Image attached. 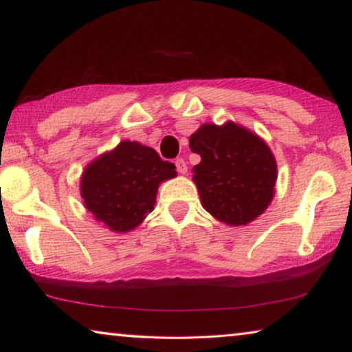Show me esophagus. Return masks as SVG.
Here are the masks:
<instances>
[{"instance_id":"esophagus-1","label":"esophagus","mask_w":352,"mask_h":352,"mask_svg":"<svg viewBox=\"0 0 352 352\" xmlns=\"http://www.w3.org/2000/svg\"><path fill=\"white\" fill-rule=\"evenodd\" d=\"M175 168H177L178 174H186V172H188L186 162H184L183 158H177V160H175Z\"/></svg>"}]
</instances>
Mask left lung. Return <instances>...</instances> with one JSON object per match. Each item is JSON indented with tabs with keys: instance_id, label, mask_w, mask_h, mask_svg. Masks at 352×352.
Listing matches in <instances>:
<instances>
[{
	"instance_id": "1",
	"label": "left lung",
	"mask_w": 352,
	"mask_h": 352,
	"mask_svg": "<svg viewBox=\"0 0 352 352\" xmlns=\"http://www.w3.org/2000/svg\"><path fill=\"white\" fill-rule=\"evenodd\" d=\"M189 147L201 157L192 178L211 216L245 225L265 211L275 194L276 162L264 141L233 122L205 124L190 135Z\"/></svg>"
}]
</instances>
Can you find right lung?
Returning a JSON list of instances; mask_svg holds the SVG:
<instances>
[{
    "label": "right lung",
    "mask_w": 352,
    "mask_h": 352,
    "mask_svg": "<svg viewBox=\"0 0 352 352\" xmlns=\"http://www.w3.org/2000/svg\"><path fill=\"white\" fill-rule=\"evenodd\" d=\"M177 175L153 148L122 141L83 172L80 192L85 208L118 233L140 225L153 210L158 184Z\"/></svg>",
    "instance_id": "add662e5"
}]
</instances>
